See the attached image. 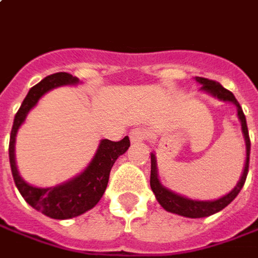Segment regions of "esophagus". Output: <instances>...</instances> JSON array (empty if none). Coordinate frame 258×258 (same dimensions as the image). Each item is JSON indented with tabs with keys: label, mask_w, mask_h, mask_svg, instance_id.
I'll return each mask as SVG.
<instances>
[{
	"label": "esophagus",
	"mask_w": 258,
	"mask_h": 258,
	"mask_svg": "<svg viewBox=\"0 0 258 258\" xmlns=\"http://www.w3.org/2000/svg\"><path fill=\"white\" fill-rule=\"evenodd\" d=\"M145 137H147V133L143 128H136L130 133V140H131L133 144L143 143L144 140H145Z\"/></svg>",
	"instance_id": "34e87169"
}]
</instances>
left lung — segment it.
<instances>
[{
	"label": "left lung",
	"mask_w": 258,
	"mask_h": 258,
	"mask_svg": "<svg viewBox=\"0 0 258 258\" xmlns=\"http://www.w3.org/2000/svg\"><path fill=\"white\" fill-rule=\"evenodd\" d=\"M195 80L202 86L201 90L210 94L212 97L220 100V101H229L233 103L237 108V117H239L240 124H241V133L244 137L246 143V161H244V168L240 176L239 182L234 188L227 194V195L219 198L216 201H196V199H189L186 196H182L179 194H175L171 189L165 188L158 178V169H157V158L151 154V178H150V185H151L152 192L155 194V198L158 203L166 210L179 216L190 217V219H199V217H208L210 215H215L222 209H225L229 203L234 201V198L239 195V192L243 188L246 182L247 172H248V159H250V138H248V130H247L246 117L240 107L239 101L233 96L232 92H229L220 83L215 80H209L205 78H195Z\"/></svg>",
	"instance_id": "obj_1"
}]
</instances>
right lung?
<instances>
[{
  "label": "right lung",
  "mask_w": 258,
  "mask_h": 258,
  "mask_svg": "<svg viewBox=\"0 0 258 258\" xmlns=\"http://www.w3.org/2000/svg\"><path fill=\"white\" fill-rule=\"evenodd\" d=\"M78 83V78L64 72H59L46 76L38 85L33 86L22 101L18 113L15 114L10 138V164L14 182L19 194L33 209L39 210L45 216L57 220L83 215L99 203L107 188L110 171L114 165L115 159L127 151L130 147L128 137H124L121 141L117 143L110 140H101L89 165L75 178L56 186L38 188L22 179L15 162V137L18 134L19 127L24 124L28 113L36 106L43 94L60 86H72Z\"/></svg>",
  "instance_id": "add662e5"
}]
</instances>
